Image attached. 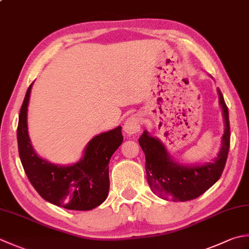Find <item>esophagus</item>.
<instances>
[{
	"label": "esophagus",
	"mask_w": 249,
	"mask_h": 249,
	"mask_svg": "<svg viewBox=\"0 0 249 249\" xmlns=\"http://www.w3.org/2000/svg\"><path fill=\"white\" fill-rule=\"evenodd\" d=\"M141 128V118L138 114H133L126 120L124 124V130L126 134L133 135L137 134Z\"/></svg>",
	"instance_id": "34e87169"
}]
</instances>
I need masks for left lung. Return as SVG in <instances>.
<instances>
[{
  "instance_id": "1",
  "label": "left lung",
  "mask_w": 249,
  "mask_h": 249,
  "mask_svg": "<svg viewBox=\"0 0 249 249\" xmlns=\"http://www.w3.org/2000/svg\"><path fill=\"white\" fill-rule=\"evenodd\" d=\"M219 102L222 107L226 129L222 147L213 163L202 166H181L168 157L164 145L158 139L143 131L139 144L145 155V172L152 191L164 199L186 202L202 196L215 184L225 169L230 149V121L228 107L218 89Z\"/></svg>"
}]
</instances>
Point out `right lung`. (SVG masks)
<instances>
[{"label": "right lung", "mask_w": 249, "mask_h": 249, "mask_svg": "<svg viewBox=\"0 0 249 249\" xmlns=\"http://www.w3.org/2000/svg\"><path fill=\"white\" fill-rule=\"evenodd\" d=\"M32 84L24 96L17 127L18 152L29 181L45 201L53 205L70 211H90L99 206L108 196V164L123 142L122 127L92 138L79 163L71 166L48 163L34 152L28 135L27 111Z\"/></svg>", "instance_id": "1"}]
</instances>
